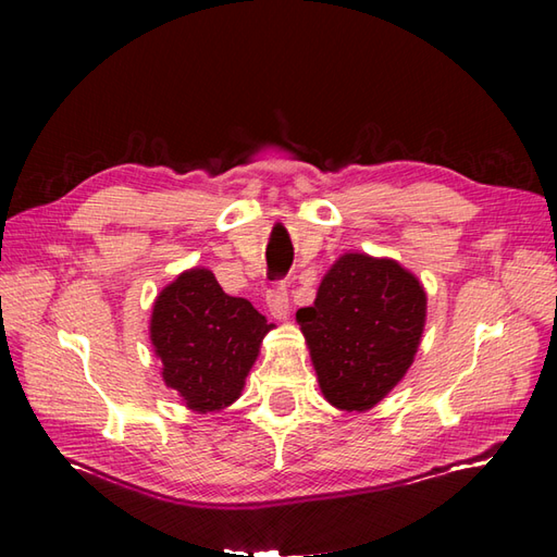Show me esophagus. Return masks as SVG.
Here are the masks:
<instances>
[{
    "label": "esophagus",
    "instance_id": "1",
    "mask_svg": "<svg viewBox=\"0 0 557 557\" xmlns=\"http://www.w3.org/2000/svg\"><path fill=\"white\" fill-rule=\"evenodd\" d=\"M267 309L276 320H285L290 315V297H288V290H285L283 285H278V288H274V290H269Z\"/></svg>",
    "mask_w": 557,
    "mask_h": 557
}]
</instances>
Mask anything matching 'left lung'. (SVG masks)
<instances>
[{
    "label": "left lung",
    "instance_id": "1",
    "mask_svg": "<svg viewBox=\"0 0 557 557\" xmlns=\"http://www.w3.org/2000/svg\"><path fill=\"white\" fill-rule=\"evenodd\" d=\"M428 320L423 283L393 258L344 252L311 307L297 311L318 385L332 407L369 411L407 376Z\"/></svg>",
    "mask_w": 557,
    "mask_h": 557
}]
</instances>
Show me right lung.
<instances>
[{"label":"right lung","mask_w":557,"mask_h":557,"mask_svg":"<svg viewBox=\"0 0 557 557\" xmlns=\"http://www.w3.org/2000/svg\"><path fill=\"white\" fill-rule=\"evenodd\" d=\"M274 325L244 297H230L207 267L166 283L150 313V344L162 381L195 413H215L242 397L260 344Z\"/></svg>","instance_id":"right-lung-1"}]
</instances>
